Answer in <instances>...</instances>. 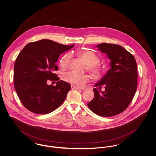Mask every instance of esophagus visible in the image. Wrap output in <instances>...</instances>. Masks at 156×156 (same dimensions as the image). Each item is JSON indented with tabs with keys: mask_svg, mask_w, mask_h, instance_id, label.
I'll return each mask as SVG.
<instances>
[{
	"mask_svg": "<svg viewBox=\"0 0 156 156\" xmlns=\"http://www.w3.org/2000/svg\"><path fill=\"white\" fill-rule=\"evenodd\" d=\"M71 89H77V90H79V89H82L80 88H78V87H74V86H71Z\"/></svg>",
	"mask_w": 156,
	"mask_h": 156,
	"instance_id": "obj_1",
	"label": "esophagus"
}]
</instances>
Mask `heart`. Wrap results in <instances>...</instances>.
<instances>
[{"mask_svg":"<svg viewBox=\"0 0 156 156\" xmlns=\"http://www.w3.org/2000/svg\"><path fill=\"white\" fill-rule=\"evenodd\" d=\"M78 55L88 65V71L94 79H97L101 77L103 69L98 64L100 62L98 57L94 52L89 50L81 51L78 53ZM71 58V54L69 53H66L62 56L60 61V66L62 69H65L68 68ZM62 77L65 82L79 87L83 86L90 80V76L87 74H79L71 71L64 73Z\"/></svg>","mask_w":156,"mask_h":156,"instance_id":"heart-1","label":"heart"}]
</instances>
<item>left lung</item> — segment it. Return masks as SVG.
Here are the masks:
<instances>
[{
  "label": "left lung",
  "mask_w": 156,
  "mask_h": 156,
  "mask_svg": "<svg viewBox=\"0 0 156 156\" xmlns=\"http://www.w3.org/2000/svg\"><path fill=\"white\" fill-rule=\"evenodd\" d=\"M111 60V68L95 85L94 98L88 104L95 114L109 117L124 111L137 89V70L133 55L119 45L102 43L97 45ZM103 86L105 88L103 92Z\"/></svg>",
  "instance_id": "1"
}]
</instances>
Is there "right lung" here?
I'll return each instance as SVG.
<instances>
[{"instance_id": "right-lung-1", "label": "right lung", "mask_w": 156, "mask_h": 156, "mask_svg": "<svg viewBox=\"0 0 156 156\" xmlns=\"http://www.w3.org/2000/svg\"><path fill=\"white\" fill-rule=\"evenodd\" d=\"M74 46L59 44L50 40L28 43L16 59L14 67V88L23 105L37 114L55 111L64 101L71 89L69 83L54 73L60 55ZM48 80L57 85L48 86Z\"/></svg>"}]
</instances>
